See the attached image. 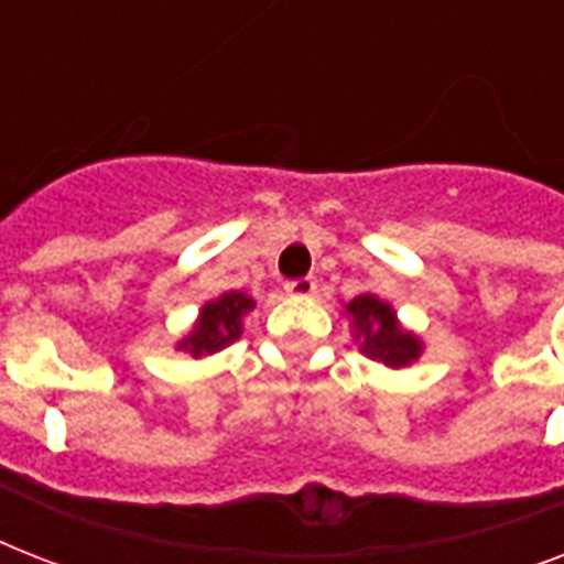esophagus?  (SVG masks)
Wrapping results in <instances>:
<instances>
[{
  "label": "esophagus",
  "mask_w": 564,
  "mask_h": 564,
  "mask_svg": "<svg viewBox=\"0 0 564 564\" xmlns=\"http://www.w3.org/2000/svg\"><path fill=\"white\" fill-rule=\"evenodd\" d=\"M283 290H286V295H295V299H310V295H316L318 281L316 278H299V281L283 283Z\"/></svg>",
  "instance_id": "34e87169"
}]
</instances>
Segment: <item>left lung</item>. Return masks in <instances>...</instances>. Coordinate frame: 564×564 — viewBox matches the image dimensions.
<instances>
[{
    "mask_svg": "<svg viewBox=\"0 0 564 564\" xmlns=\"http://www.w3.org/2000/svg\"><path fill=\"white\" fill-rule=\"evenodd\" d=\"M345 313L351 316L354 334L360 339V351L371 360H380L389 369H403L421 357V339L410 330H403L394 310L377 295H357L345 304Z\"/></svg>",
    "mask_w": 564,
    "mask_h": 564,
    "instance_id": "left-lung-1",
    "label": "left lung"
}]
</instances>
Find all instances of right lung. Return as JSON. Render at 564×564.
<instances>
[{
    "label": "right lung",
    "mask_w": 564,
    "mask_h": 564,
    "mask_svg": "<svg viewBox=\"0 0 564 564\" xmlns=\"http://www.w3.org/2000/svg\"><path fill=\"white\" fill-rule=\"evenodd\" d=\"M254 310V299L246 292H225L219 299L207 301L198 310V322L193 325L184 339L178 343V351H187L193 357L216 354L237 343L242 334V316Z\"/></svg>",
    "instance_id": "1"
}]
</instances>
